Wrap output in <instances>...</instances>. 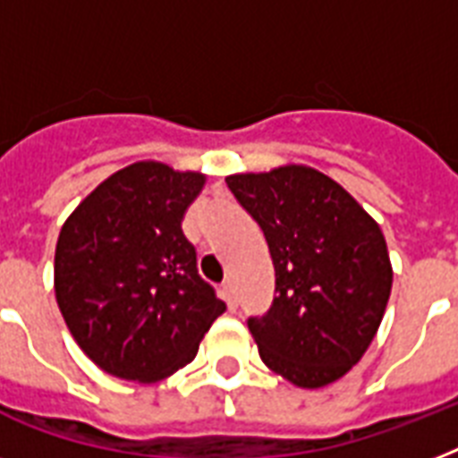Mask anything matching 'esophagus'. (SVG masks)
I'll return each instance as SVG.
<instances>
[{
  "instance_id": "esophagus-1",
  "label": "esophagus",
  "mask_w": 458,
  "mask_h": 458,
  "mask_svg": "<svg viewBox=\"0 0 458 458\" xmlns=\"http://www.w3.org/2000/svg\"><path fill=\"white\" fill-rule=\"evenodd\" d=\"M223 300L228 301V306L230 309H235L237 306V297H235V285H233V283H223Z\"/></svg>"
}]
</instances>
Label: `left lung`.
<instances>
[{"label": "left lung", "instance_id": "left-lung-1", "mask_svg": "<svg viewBox=\"0 0 458 458\" xmlns=\"http://www.w3.org/2000/svg\"><path fill=\"white\" fill-rule=\"evenodd\" d=\"M230 192L261 225L276 268V300L250 333L261 361L316 390L361 361L392 290L383 230L352 194L311 165L235 173Z\"/></svg>", "mask_w": 458, "mask_h": 458}]
</instances>
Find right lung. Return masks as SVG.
Listing matches in <instances>:
<instances>
[{
  "mask_svg": "<svg viewBox=\"0 0 458 458\" xmlns=\"http://www.w3.org/2000/svg\"><path fill=\"white\" fill-rule=\"evenodd\" d=\"M204 182V173L135 161L99 182L61 225L56 304L78 347L109 376H173L225 311L182 235Z\"/></svg>",
  "mask_w": 458,
  "mask_h": 458,
  "instance_id": "1",
  "label": "right lung"
}]
</instances>
